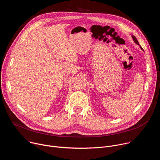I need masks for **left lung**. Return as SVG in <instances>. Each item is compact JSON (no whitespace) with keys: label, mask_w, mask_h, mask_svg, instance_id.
I'll return each instance as SVG.
<instances>
[{"label":"left lung","mask_w":160,"mask_h":160,"mask_svg":"<svg viewBox=\"0 0 160 160\" xmlns=\"http://www.w3.org/2000/svg\"><path fill=\"white\" fill-rule=\"evenodd\" d=\"M132 38H133V40H134V42H135L137 44L139 45V42H138V40H137V38H135V36H133V35H132ZM140 48H141V49L142 51H144V50H143V49L141 48V46H140Z\"/></svg>","instance_id":"8db88e82"}]
</instances>
